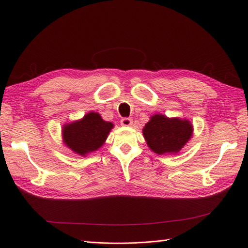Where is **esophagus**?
Segmentation results:
<instances>
[{
  "label": "esophagus",
  "instance_id": "1",
  "mask_svg": "<svg viewBox=\"0 0 248 248\" xmlns=\"http://www.w3.org/2000/svg\"><path fill=\"white\" fill-rule=\"evenodd\" d=\"M121 125L122 126H126V127L131 126L132 125V119H130V118H123L121 120Z\"/></svg>",
  "mask_w": 248,
  "mask_h": 248
}]
</instances>
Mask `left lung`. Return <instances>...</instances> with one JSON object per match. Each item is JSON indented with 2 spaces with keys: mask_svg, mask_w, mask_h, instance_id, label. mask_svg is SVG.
I'll return each instance as SVG.
<instances>
[{
  "mask_svg": "<svg viewBox=\"0 0 248 248\" xmlns=\"http://www.w3.org/2000/svg\"><path fill=\"white\" fill-rule=\"evenodd\" d=\"M192 134L193 126L188 120L161 114L150 117V121L142 128L148 147L159 155L179 153Z\"/></svg>",
  "mask_w": 248,
  "mask_h": 248,
  "instance_id": "obj_1",
  "label": "left lung"
}]
</instances>
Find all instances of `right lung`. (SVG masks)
<instances>
[{
  "mask_svg": "<svg viewBox=\"0 0 248 248\" xmlns=\"http://www.w3.org/2000/svg\"><path fill=\"white\" fill-rule=\"evenodd\" d=\"M112 128L111 122L104 121L98 112L90 111L81 119L63 125L62 140L73 153L84 157L100 149Z\"/></svg>",
  "mask_w": 248,
  "mask_h": 248,
  "instance_id": "add662e5",
  "label": "right lung"
}]
</instances>
